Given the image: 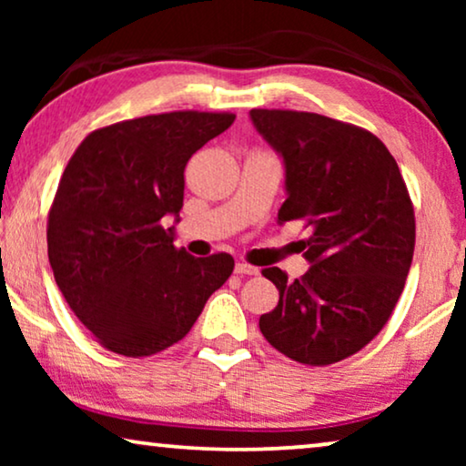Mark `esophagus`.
<instances>
[{"label": "esophagus", "mask_w": 466, "mask_h": 466, "mask_svg": "<svg viewBox=\"0 0 466 466\" xmlns=\"http://www.w3.org/2000/svg\"><path fill=\"white\" fill-rule=\"evenodd\" d=\"M235 273H239V276H258V267H252L248 263H235Z\"/></svg>", "instance_id": "esophagus-1"}]
</instances>
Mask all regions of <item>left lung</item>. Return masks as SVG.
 <instances>
[{"label":"left lung","instance_id":"left-lung-1","mask_svg":"<svg viewBox=\"0 0 466 466\" xmlns=\"http://www.w3.org/2000/svg\"><path fill=\"white\" fill-rule=\"evenodd\" d=\"M250 120L284 165L278 225L309 227L303 278L263 271L279 301L260 333L292 360L330 365L365 348L403 292L416 244L410 193L373 133L311 112L250 110Z\"/></svg>","mask_w":466,"mask_h":466}]
</instances>
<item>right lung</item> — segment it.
<instances>
[{
	"instance_id": "right-lung-1",
	"label": "right lung",
	"mask_w": 466,
	"mask_h": 466,
	"mask_svg": "<svg viewBox=\"0 0 466 466\" xmlns=\"http://www.w3.org/2000/svg\"><path fill=\"white\" fill-rule=\"evenodd\" d=\"M233 120H125L93 131L69 158L48 214V260L69 308L112 352L137 359L174 346L233 273L231 254L195 258L174 246L184 167Z\"/></svg>"
}]
</instances>
